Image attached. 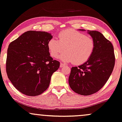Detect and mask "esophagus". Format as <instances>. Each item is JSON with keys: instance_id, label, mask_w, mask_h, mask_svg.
<instances>
[{"instance_id": "34e87169", "label": "esophagus", "mask_w": 122, "mask_h": 122, "mask_svg": "<svg viewBox=\"0 0 122 122\" xmlns=\"http://www.w3.org/2000/svg\"><path fill=\"white\" fill-rule=\"evenodd\" d=\"M66 66V65H65L64 64H62V63H61V64H60V67H61V68H63V67H65Z\"/></svg>"}]
</instances>
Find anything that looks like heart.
<instances>
[{
    "label": "heart",
    "mask_w": 122,
    "mask_h": 122,
    "mask_svg": "<svg viewBox=\"0 0 122 122\" xmlns=\"http://www.w3.org/2000/svg\"><path fill=\"white\" fill-rule=\"evenodd\" d=\"M58 40L52 38L47 46L51 56L57 58L65 51L60 58L65 62H73L77 65L87 62L95 48L93 40L87 35L72 30L62 31L58 35Z\"/></svg>",
    "instance_id": "1"
}]
</instances>
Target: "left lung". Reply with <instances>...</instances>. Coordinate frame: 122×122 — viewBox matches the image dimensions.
Returning a JSON list of instances; mask_svg holds the SVG:
<instances>
[{
  "label": "left lung",
  "mask_w": 122,
  "mask_h": 122,
  "mask_svg": "<svg viewBox=\"0 0 122 122\" xmlns=\"http://www.w3.org/2000/svg\"><path fill=\"white\" fill-rule=\"evenodd\" d=\"M87 33L95 42V51L87 62L72 67L69 78L72 90L84 96L96 93L105 85L112 74L115 60L113 46L102 34L95 30Z\"/></svg>",
  "instance_id": "1"
}]
</instances>
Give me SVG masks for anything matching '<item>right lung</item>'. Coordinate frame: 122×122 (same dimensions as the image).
<instances>
[{"mask_svg":"<svg viewBox=\"0 0 122 122\" xmlns=\"http://www.w3.org/2000/svg\"><path fill=\"white\" fill-rule=\"evenodd\" d=\"M52 38L46 31H27L12 41L7 50L6 71L9 79L24 95H41L50 86L60 62L50 56L47 44Z\"/></svg>","mask_w":122,"mask_h":122,"instance_id":"1","label":"right lung"}]
</instances>
